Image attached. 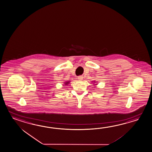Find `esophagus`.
I'll return each instance as SVG.
<instances>
[{
	"instance_id": "obj_1",
	"label": "esophagus",
	"mask_w": 152,
	"mask_h": 152,
	"mask_svg": "<svg viewBox=\"0 0 152 152\" xmlns=\"http://www.w3.org/2000/svg\"><path fill=\"white\" fill-rule=\"evenodd\" d=\"M77 78L78 80L80 81H82V80H83V77L82 76H78Z\"/></svg>"
}]
</instances>
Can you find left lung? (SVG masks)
Wrapping results in <instances>:
<instances>
[{
	"label": "left lung",
	"mask_w": 152,
	"mask_h": 152,
	"mask_svg": "<svg viewBox=\"0 0 152 152\" xmlns=\"http://www.w3.org/2000/svg\"><path fill=\"white\" fill-rule=\"evenodd\" d=\"M95 82H95V81H94V83H95ZM94 83H93V84H95V85H96V84H94Z\"/></svg>",
	"instance_id": "1"
}]
</instances>
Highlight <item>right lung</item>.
<instances>
[{"mask_svg":"<svg viewBox=\"0 0 152 152\" xmlns=\"http://www.w3.org/2000/svg\"><path fill=\"white\" fill-rule=\"evenodd\" d=\"M70 81H66V82H64V84H65V85H66H66H68V84H69V83H70Z\"/></svg>","mask_w":152,"mask_h":152,"instance_id":"add662e5","label":"right lung"}]
</instances>
